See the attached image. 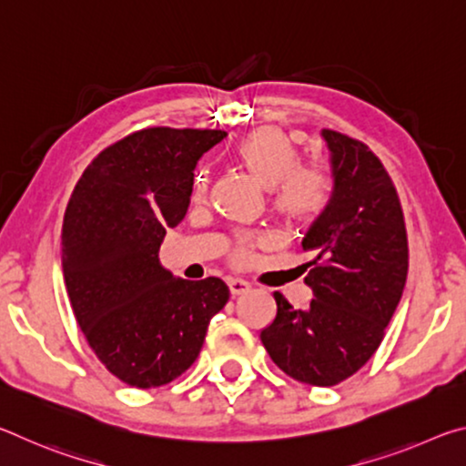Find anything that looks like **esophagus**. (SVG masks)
Wrapping results in <instances>:
<instances>
[{
	"instance_id": "esophagus-1",
	"label": "esophagus",
	"mask_w": 466,
	"mask_h": 466,
	"mask_svg": "<svg viewBox=\"0 0 466 466\" xmlns=\"http://www.w3.org/2000/svg\"><path fill=\"white\" fill-rule=\"evenodd\" d=\"M228 288H230L232 296H242V294H247V291H250V283L244 279H230L228 281Z\"/></svg>"
}]
</instances>
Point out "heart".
I'll return each instance as SVG.
<instances>
[{
    "label": "heart",
    "mask_w": 466,
    "mask_h": 466,
    "mask_svg": "<svg viewBox=\"0 0 466 466\" xmlns=\"http://www.w3.org/2000/svg\"><path fill=\"white\" fill-rule=\"evenodd\" d=\"M240 162L265 187H271V203L278 214L289 219H312L327 209L333 195V175L325 162H299L302 152L294 139L279 127L250 131L236 147ZM211 185V170L197 168L193 197L203 199ZM263 238L255 234L236 236L230 258L236 265H248Z\"/></svg>",
    "instance_id": "b5f03b06"
}]
</instances>
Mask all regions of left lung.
<instances>
[{
  "label": "left lung",
  "mask_w": 466,
  "mask_h": 466,
  "mask_svg": "<svg viewBox=\"0 0 466 466\" xmlns=\"http://www.w3.org/2000/svg\"><path fill=\"white\" fill-rule=\"evenodd\" d=\"M333 195L306 232L312 302L296 310L275 291L278 314L261 330L267 353L288 376L312 386L347 380L374 356L403 296L409 247L397 188L372 149L325 129Z\"/></svg>",
  "instance_id": "8db88e82"
}]
</instances>
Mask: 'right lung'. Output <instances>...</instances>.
<instances>
[{
	"mask_svg": "<svg viewBox=\"0 0 466 466\" xmlns=\"http://www.w3.org/2000/svg\"><path fill=\"white\" fill-rule=\"evenodd\" d=\"M222 129L147 127L102 149L69 197L63 278L86 341L136 389L168 384L199 356L230 289L164 269L157 250L188 209L197 160Z\"/></svg>",
	"mask_w": 466,
	"mask_h": 466,
	"instance_id": "1",
	"label": "right lung"
}]
</instances>
